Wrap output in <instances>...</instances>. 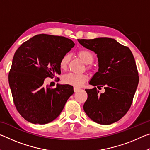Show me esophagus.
Listing matches in <instances>:
<instances>
[{"mask_svg":"<svg viewBox=\"0 0 150 150\" xmlns=\"http://www.w3.org/2000/svg\"><path fill=\"white\" fill-rule=\"evenodd\" d=\"M73 90H74L75 92H77L78 91H79V90H80V88H79V87H73Z\"/></svg>","mask_w":150,"mask_h":150,"instance_id":"obj_1","label":"esophagus"}]
</instances>
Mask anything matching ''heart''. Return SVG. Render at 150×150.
Instances as JSON below:
<instances>
[{"label":"heart","mask_w":150,"mask_h":150,"mask_svg":"<svg viewBox=\"0 0 150 150\" xmlns=\"http://www.w3.org/2000/svg\"><path fill=\"white\" fill-rule=\"evenodd\" d=\"M79 57L84 62L85 64H91L94 60V57L92 53L86 50H82L79 51L77 53ZM70 60V55L68 54L63 55L61 57L59 62V68L62 71L67 70ZM90 69V67H88ZM88 80V77L86 75H75L73 73L65 75L62 78L63 83L67 85H72L73 87H79L83 85Z\"/></svg>","instance_id":"heart-1"}]
</instances>
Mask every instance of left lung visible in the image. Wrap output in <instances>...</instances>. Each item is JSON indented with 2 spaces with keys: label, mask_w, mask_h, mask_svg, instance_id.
I'll return each instance as SVG.
<instances>
[{
  "label": "left lung",
  "mask_w": 150,
  "mask_h": 150,
  "mask_svg": "<svg viewBox=\"0 0 150 150\" xmlns=\"http://www.w3.org/2000/svg\"><path fill=\"white\" fill-rule=\"evenodd\" d=\"M81 45L97 55L98 71L89 84L96 87L85 89L87 99L83 105L87 115L95 122L108 125L126 115L132 103L139 83L135 59L130 50L110 38L78 39Z\"/></svg>",
  "instance_id": "1"
}]
</instances>
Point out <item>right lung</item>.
I'll return each instance as SVG.
<instances>
[{
	"instance_id": "obj_1",
	"label": "right lung",
	"mask_w": 150,
	"mask_h": 150,
	"mask_svg": "<svg viewBox=\"0 0 150 150\" xmlns=\"http://www.w3.org/2000/svg\"><path fill=\"white\" fill-rule=\"evenodd\" d=\"M71 40L38 34L24 42L15 52L8 74L14 105L25 120L45 124L62 112L74 91L69 85L44 86V79L61 74L59 62L74 47Z\"/></svg>"
}]
</instances>
